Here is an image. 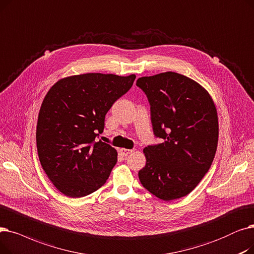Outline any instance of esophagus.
I'll use <instances>...</instances> for the list:
<instances>
[{
    "instance_id": "34e87169",
    "label": "esophagus",
    "mask_w": 254,
    "mask_h": 254,
    "mask_svg": "<svg viewBox=\"0 0 254 254\" xmlns=\"http://www.w3.org/2000/svg\"><path fill=\"white\" fill-rule=\"evenodd\" d=\"M120 152L122 153V155H123V156H128L129 154H131L132 152H133V150H129V149L122 148V149H120Z\"/></svg>"
}]
</instances>
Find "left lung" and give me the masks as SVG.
<instances>
[{"label":"left lung","instance_id":"8db88e82","mask_svg":"<svg viewBox=\"0 0 254 254\" xmlns=\"http://www.w3.org/2000/svg\"><path fill=\"white\" fill-rule=\"evenodd\" d=\"M151 105V121L161 143L143 149L142 186L162 200L186 196L210 170L218 144L216 106L208 91L193 79L163 72L136 81Z\"/></svg>","mask_w":254,"mask_h":254}]
</instances>
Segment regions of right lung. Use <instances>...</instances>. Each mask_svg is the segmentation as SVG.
<instances>
[{
    "label": "right lung",
    "mask_w": 254,
    "mask_h": 254,
    "mask_svg": "<svg viewBox=\"0 0 254 254\" xmlns=\"http://www.w3.org/2000/svg\"><path fill=\"white\" fill-rule=\"evenodd\" d=\"M135 75L86 73L58 80L40 107L36 131L39 160L55 187L70 197L99 189L117 163L111 144L97 140L106 113Z\"/></svg>",
    "instance_id": "right-lung-1"
}]
</instances>
